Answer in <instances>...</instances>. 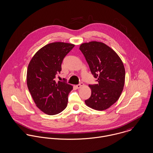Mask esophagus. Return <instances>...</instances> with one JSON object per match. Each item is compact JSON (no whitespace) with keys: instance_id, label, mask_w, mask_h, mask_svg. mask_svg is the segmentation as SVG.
Listing matches in <instances>:
<instances>
[{"instance_id":"esophagus-1","label":"esophagus","mask_w":153,"mask_h":153,"mask_svg":"<svg viewBox=\"0 0 153 153\" xmlns=\"http://www.w3.org/2000/svg\"><path fill=\"white\" fill-rule=\"evenodd\" d=\"M83 86V83H79V84H78V85H76L75 86H76V88H77V89H79V88H81L82 86Z\"/></svg>"}]
</instances>
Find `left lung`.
Instances as JSON below:
<instances>
[{
	"label": "left lung",
	"mask_w": 153,
	"mask_h": 153,
	"mask_svg": "<svg viewBox=\"0 0 153 153\" xmlns=\"http://www.w3.org/2000/svg\"><path fill=\"white\" fill-rule=\"evenodd\" d=\"M79 50L88 62L97 84L89 85L91 96L86 105L97 111L107 109L120 97L125 80V69L120 58L101 42L83 43Z\"/></svg>",
	"instance_id": "1"
}]
</instances>
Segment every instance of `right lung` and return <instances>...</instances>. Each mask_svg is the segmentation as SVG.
Returning <instances> with one entry per match:
<instances>
[{
  "mask_svg": "<svg viewBox=\"0 0 153 153\" xmlns=\"http://www.w3.org/2000/svg\"><path fill=\"white\" fill-rule=\"evenodd\" d=\"M74 46L62 42L50 43L40 49L28 64V89L38 108L48 115L59 113L67 106L73 87L65 82H56L55 78L64 57Z\"/></svg>",
  "mask_w": 153,
  "mask_h": 153,
  "instance_id": "1",
  "label": "right lung"
}]
</instances>
